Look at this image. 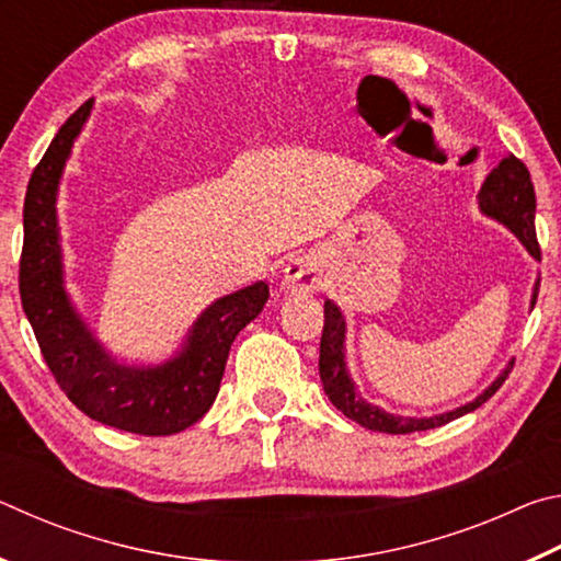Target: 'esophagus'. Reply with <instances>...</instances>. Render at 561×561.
Returning <instances> with one entry per match:
<instances>
[{
	"label": "esophagus",
	"instance_id": "34e87169",
	"mask_svg": "<svg viewBox=\"0 0 561 561\" xmlns=\"http://www.w3.org/2000/svg\"><path fill=\"white\" fill-rule=\"evenodd\" d=\"M321 282H324V272L314 257H297L284 267L282 289L287 294H297V297H307V294L319 291Z\"/></svg>",
	"mask_w": 561,
	"mask_h": 561
}]
</instances>
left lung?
<instances>
[{
  "label": "left lung",
  "instance_id": "1",
  "mask_svg": "<svg viewBox=\"0 0 561 561\" xmlns=\"http://www.w3.org/2000/svg\"><path fill=\"white\" fill-rule=\"evenodd\" d=\"M478 207L482 215L490 217V220L505 225L531 257L537 262L542 260L539 257V244L535 234V213H537L535 185H531L529 170L525 168L522 160H517L515 156H507L500 160L497 168H492V173L485 178V183H482L478 193ZM537 291H539V277L535 279V287H531L529 309H535ZM512 366H515V358L507 360V366L502 368L495 381H492L485 391L474 396L470 403L453 408V411L423 415V417L388 413L381 405L368 403L366 398L358 393V388L346 366V319L334 301L331 299L324 301V331H321V346H319L321 386H324V393L329 396V401L334 403L341 413L351 417V421H356L358 425H364L368 431L405 435L415 431L440 428V425L455 421V417L472 413L474 408H480L488 398L495 396L497 388L505 383V378L510 376Z\"/></svg>",
  "mask_w": 561,
  "mask_h": 561
}]
</instances>
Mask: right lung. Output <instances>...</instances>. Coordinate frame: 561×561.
I'll return each mask as SVG.
<instances>
[{
  "mask_svg": "<svg viewBox=\"0 0 561 561\" xmlns=\"http://www.w3.org/2000/svg\"><path fill=\"white\" fill-rule=\"evenodd\" d=\"M87 101L64 123L34 168L24 201L19 294L46 366L69 401L93 421L138 435H173L201 421L215 403L234 336L270 299L254 282L215 299L197 314L183 344L160 364H126L101 344L66 289L59 185L76 138L91 116Z\"/></svg>",
  "mask_w": 561,
  "mask_h": 561,
  "instance_id": "right-lung-1",
  "label": "right lung"
}]
</instances>
